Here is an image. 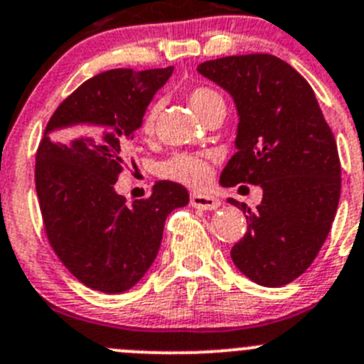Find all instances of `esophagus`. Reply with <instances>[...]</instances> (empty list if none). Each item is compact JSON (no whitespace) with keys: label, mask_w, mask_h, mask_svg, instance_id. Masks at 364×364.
Returning a JSON list of instances; mask_svg holds the SVG:
<instances>
[{"label":"esophagus","mask_w":364,"mask_h":364,"mask_svg":"<svg viewBox=\"0 0 364 364\" xmlns=\"http://www.w3.org/2000/svg\"><path fill=\"white\" fill-rule=\"evenodd\" d=\"M190 205L199 210H215L220 206V201L212 198V196H205V193H192L190 196Z\"/></svg>","instance_id":"esophagus-1"}]
</instances>
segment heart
<instances>
[{
    "label": "heart",
    "instance_id": "heart-1",
    "mask_svg": "<svg viewBox=\"0 0 364 364\" xmlns=\"http://www.w3.org/2000/svg\"><path fill=\"white\" fill-rule=\"evenodd\" d=\"M186 98H188V104L192 105V109L196 111L203 120H205L210 113H213V111L226 109V102H224L223 95L210 86L190 87V90L186 91ZM158 111V102H151V104L145 107L144 114H141L138 131H140V134L145 136V138H149V136L154 132ZM158 174L165 179H171V181L183 183V185L186 186H203L210 178V166L208 163L203 158H199V156L179 152V154L171 156L168 159L159 163Z\"/></svg>",
    "mask_w": 364,
    "mask_h": 364
}]
</instances>
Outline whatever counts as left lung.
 Wrapping results in <instances>:
<instances>
[{"label":"left lung","instance_id":"8db88e82","mask_svg":"<svg viewBox=\"0 0 364 364\" xmlns=\"http://www.w3.org/2000/svg\"><path fill=\"white\" fill-rule=\"evenodd\" d=\"M223 86L239 111L237 152L220 185L262 186V203L246 212L247 232L232 247L240 273L266 287L304 274L320 253L341 193L334 134L316 95L293 66L271 53L220 57L198 66Z\"/></svg>","mask_w":364,"mask_h":364}]
</instances>
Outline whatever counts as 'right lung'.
Instances as JSON below:
<instances>
[{"label":"right lung","mask_w":364,"mask_h":364,"mask_svg":"<svg viewBox=\"0 0 364 364\" xmlns=\"http://www.w3.org/2000/svg\"><path fill=\"white\" fill-rule=\"evenodd\" d=\"M174 66L104 71L64 98L36 154L44 233L60 262L95 291L118 294L140 280L158 255L166 215L188 203L185 186L156 181L132 205L114 192L124 149L145 107Z\"/></svg>","instance_id":"add662e5"}]
</instances>
